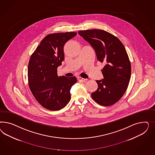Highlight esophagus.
Segmentation results:
<instances>
[{"instance_id":"esophagus-1","label":"esophagus","mask_w":155,"mask_h":155,"mask_svg":"<svg viewBox=\"0 0 155 155\" xmlns=\"http://www.w3.org/2000/svg\"><path fill=\"white\" fill-rule=\"evenodd\" d=\"M78 81H82V82H86L87 81V79H85V78H81V77H78Z\"/></svg>"}]
</instances>
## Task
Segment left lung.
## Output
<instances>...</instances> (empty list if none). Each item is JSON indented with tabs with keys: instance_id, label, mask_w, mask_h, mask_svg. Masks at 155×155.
<instances>
[{
	"instance_id": "8db88e82",
	"label": "left lung",
	"mask_w": 155,
	"mask_h": 155,
	"mask_svg": "<svg viewBox=\"0 0 155 155\" xmlns=\"http://www.w3.org/2000/svg\"><path fill=\"white\" fill-rule=\"evenodd\" d=\"M78 33L94 48L98 60L105 64L101 71L104 78L96 81L98 87L91 97L102 106L114 104L126 92L131 78L126 50L117 37L105 31L89 29Z\"/></svg>"
}]
</instances>
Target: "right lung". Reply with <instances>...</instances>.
I'll use <instances>...</instances> for the list:
<instances>
[{
	"instance_id": "right-lung-1",
	"label": "right lung",
	"mask_w": 155,
	"mask_h": 155,
	"mask_svg": "<svg viewBox=\"0 0 155 155\" xmlns=\"http://www.w3.org/2000/svg\"><path fill=\"white\" fill-rule=\"evenodd\" d=\"M76 32L49 34L43 38L31 57L28 68L29 86L44 107L57 111L65 107L71 98L75 77H58L57 68L64 60V46Z\"/></svg>"
}]
</instances>
